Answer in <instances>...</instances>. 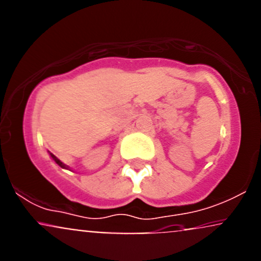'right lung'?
Instances as JSON below:
<instances>
[{"mask_svg": "<svg viewBox=\"0 0 261 261\" xmlns=\"http://www.w3.org/2000/svg\"><path fill=\"white\" fill-rule=\"evenodd\" d=\"M50 155H51V158H53V160H54V161H55V162H56V163H58V164H59V166H60V167H61V168H67V167H66V164H64V163H62V162H61V161H60V160H59V158H56V157H55V155H54L53 153H50Z\"/></svg>", "mask_w": 261, "mask_h": 261, "instance_id": "obj_1", "label": "right lung"}]
</instances>
